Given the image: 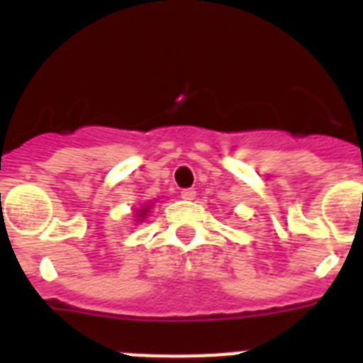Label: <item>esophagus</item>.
<instances>
[{
  "mask_svg": "<svg viewBox=\"0 0 363 363\" xmlns=\"http://www.w3.org/2000/svg\"><path fill=\"white\" fill-rule=\"evenodd\" d=\"M182 198L187 201H192L196 198V191H194V189H184V191H182Z\"/></svg>",
  "mask_w": 363,
  "mask_h": 363,
  "instance_id": "esophagus-1",
  "label": "esophagus"
}]
</instances>
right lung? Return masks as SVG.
<instances>
[{
  "mask_svg": "<svg viewBox=\"0 0 363 363\" xmlns=\"http://www.w3.org/2000/svg\"><path fill=\"white\" fill-rule=\"evenodd\" d=\"M152 205H154V201H149V203H143L142 207H140V209L136 211V216H134V220L140 221V223H142V221L145 220L147 216H149L150 209H152Z\"/></svg>",
  "mask_w": 363,
  "mask_h": 363,
  "instance_id": "right-lung-1",
  "label": "right lung"
}]
</instances>
